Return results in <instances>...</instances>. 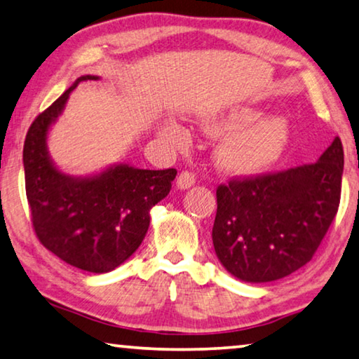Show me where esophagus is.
<instances>
[{
  "label": "esophagus",
  "instance_id": "obj_1",
  "mask_svg": "<svg viewBox=\"0 0 359 359\" xmlns=\"http://www.w3.org/2000/svg\"><path fill=\"white\" fill-rule=\"evenodd\" d=\"M195 182H196L195 175L189 172V170H184V172H180V175L177 177V189L187 190V189H190V187L195 185Z\"/></svg>",
  "mask_w": 359,
  "mask_h": 359
}]
</instances>
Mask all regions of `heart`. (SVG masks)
Listing matches in <instances>:
<instances>
[{
	"mask_svg": "<svg viewBox=\"0 0 359 359\" xmlns=\"http://www.w3.org/2000/svg\"><path fill=\"white\" fill-rule=\"evenodd\" d=\"M257 107L236 105L203 119L209 135H224L214 151L215 164L235 175H257L280 161L291 140V126L281 115L266 118ZM159 133L175 145H184L190 134L175 123H163Z\"/></svg>",
	"mask_w": 359,
	"mask_h": 359,
	"instance_id": "heart-1",
	"label": "heart"
}]
</instances>
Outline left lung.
Masks as SVG:
<instances>
[{"label":"left lung","mask_w":359,"mask_h":359,"mask_svg":"<svg viewBox=\"0 0 359 359\" xmlns=\"http://www.w3.org/2000/svg\"><path fill=\"white\" fill-rule=\"evenodd\" d=\"M342 174L335 137L316 163L219 185L212 243L224 269L269 283L310 262L337 214Z\"/></svg>","instance_id":"obj_1"}]
</instances>
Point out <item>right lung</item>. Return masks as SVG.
<instances>
[{"mask_svg": "<svg viewBox=\"0 0 359 359\" xmlns=\"http://www.w3.org/2000/svg\"><path fill=\"white\" fill-rule=\"evenodd\" d=\"M79 76L28 129L24 144L25 190L33 229L43 246L68 265L108 273L137 251L150 226V209L168 196L175 169L150 170L111 164L90 175H70L55 166L48 135Z\"/></svg>", "mask_w": 359, "mask_h": 359, "instance_id": "obj_1", "label": "right lung"}]
</instances>
